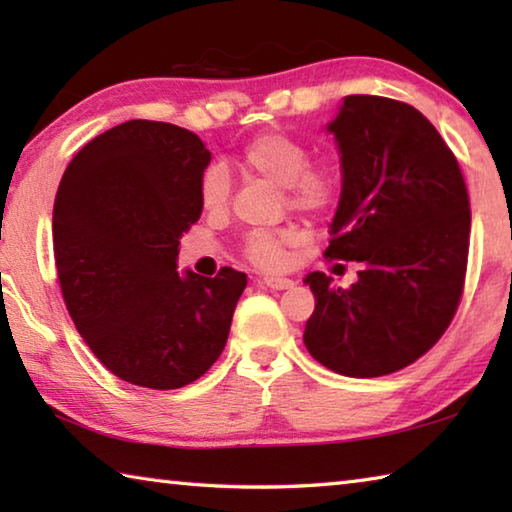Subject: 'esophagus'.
I'll use <instances>...</instances> for the list:
<instances>
[{
    "instance_id": "1",
    "label": "esophagus",
    "mask_w": 512,
    "mask_h": 512,
    "mask_svg": "<svg viewBox=\"0 0 512 512\" xmlns=\"http://www.w3.org/2000/svg\"><path fill=\"white\" fill-rule=\"evenodd\" d=\"M264 287L273 289V291H284V289H291L293 287V280L289 277H277V275H266L262 280Z\"/></svg>"
}]
</instances>
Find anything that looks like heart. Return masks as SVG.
<instances>
[{"label":"heart","instance_id":"obj_1","mask_svg":"<svg viewBox=\"0 0 512 512\" xmlns=\"http://www.w3.org/2000/svg\"><path fill=\"white\" fill-rule=\"evenodd\" d=\"M239 167L253 178H262L273 187L284 189L291 210L307 216H325L339 203V178L327 167H309V149L300 140L284 133L257 135L241 153ZM230 198L228 173L212 167L203 173L201 205L207 212H223ZM298 241L293 230L253 232L246 239V257L262 268H275L284 262V246Z\"/></svg>","mask_w":512,"mask_h":512}]
</instances>
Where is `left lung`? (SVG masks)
Returning <instances> with one entry per match:
<instances>
[{"label": "left lung", "instance_id": "obj_1", "mask_svg": "<svg viewBox=\"0 0 512 512\" xmlns=\"http://www.w3.org/2000/svg\"><path fill=\"white\" fill-rule=\"evenodd\" d=\"M341 155V198L327 259L359 262L350 289L314 271L305 325L311 357L345 377H381L431 350L461 302L470 250L463 173L409 103L350 94L327 124Z\"/></svg>", "mask_w": 512, "mask_h": 512}]
</instances>
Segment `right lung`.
Returning a JSON list of instances; mask_svg holds the SVG:
<instances>
[{
	"instance_id": "obj_1",
	"label": "right lung",
	"mask_w": 512,
	"mask_h": 512,
	"mask_svg": "<svg viewBox=\"0 0 512 512\" xmlns=\"http://www.w3.org/2000/svg\"><path fill=\"white\" fill-rule=\"evenodd\" d=\"M210 160L187 128L131 119L85 144L58 185L54 257L67 311L94 357L128 384L183 388L228 341L246 273H178Z\"/></svg>"
}]
</instances>
